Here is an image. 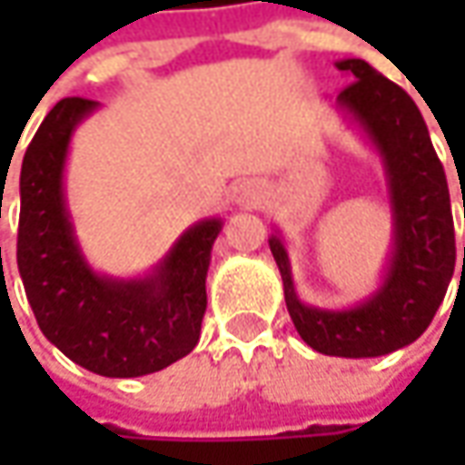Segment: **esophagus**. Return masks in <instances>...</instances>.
<instances>
[{
    "label": "esophagus",
    "mask_w": 465,
    "mask_h": 465,
    "mask_svg": "<svg viewBox=\"0 0 465 465\" xmlns=\"http://www.w3.org/2000/svg\"><path fill=\"white\" fill-rule=\"evenodd\" d=\"M235 199L242 206H256L261 202V186L253 181H242L235 186Z\"/></svg>",
    "instance_id": "esophagus-1"
}]
</instances>
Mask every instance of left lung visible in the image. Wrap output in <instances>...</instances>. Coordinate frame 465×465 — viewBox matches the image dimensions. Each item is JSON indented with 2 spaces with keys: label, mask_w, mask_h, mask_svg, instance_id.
I'll use <instances>...</instances> for the list:
<instances>
[{
  "label": "left lung",
  "mask_w": 465,
  "mask_h": 465,
  "mask_svg": "<svg viewBox=\"0 0 465 465\" xmlns=\"http://www.w3.org/2000/svg\"><path fill=\"white\" fill-rule=\"evenodd\" d=\"M336 66L351 80L339 93V105L383 157L393 212V251L383 284L349 311L312 308L297 297L282 238L272 235L269 248L302 341L321 354L360 360L406 347L432 323L456 269V230L448 178L414 100L362 59Z\"/></svg>",
  "instance_id": "8db88e82"
}]
</instances>
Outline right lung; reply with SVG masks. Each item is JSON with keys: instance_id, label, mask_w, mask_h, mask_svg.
I'll return each instance as SVG.
<instances>
[{"instance_id": "right-lung-1", "label": "right lung", "mask_w": 465, "mask_h": 465, "mask_svg": "<svg viewBox=\"0 0 465 465\" xmlns=\"http://www.w3.org/2000/svg\"><path fill=\"white\" fill-rule=\"evenodd\" d=\"M95 100L64 98L27 144L20 170L17 269L44 336L90 372L150 375L186 357L206 311V269L223 223L202 220L150 277L95 274L82 256L64 202V163Z\"/></svg>"}]
</instances>
